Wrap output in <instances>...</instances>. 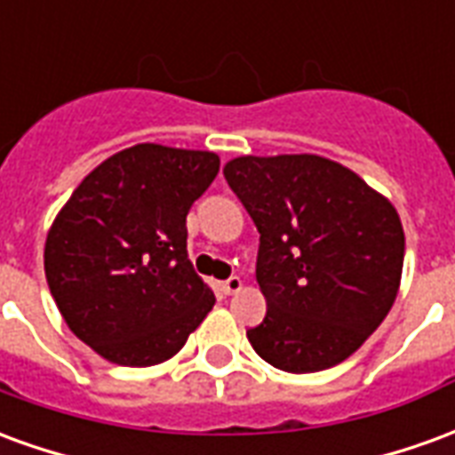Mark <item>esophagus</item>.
<instances>
[{
    "instance_id": "obj_1",
    "label": "esophagus",
    "mask_w": 455,
    "mask_h": 455,
    "mask_svg": "<svg viewBox=\"0 0 455 455\" xmlns=\"http://www.w3.org/2000/svg\"><path fill=\"white\" fill-rule=\"evenodd\" d=\"M241 285H243V283H241V277L231 275V277H227L224 283H221V292H224V295H234V292H238V290H241Z\"/></svg>"
}]
</instances>
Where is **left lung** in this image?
<instances>
[{
  "instance_id": "obj_1",
  "label": "left lung",
  "mask_w": 455,
  "mask_h": 455,
  "mask_svg": "<svg viewBox=\"0 0 455 455\" xmlns=\"http://www.w3.org/2000/svg\"><path fill=\"white\" fill-rule=\"evenodd\" d=\"M253 219L266 319L256 353L287 372L346 361L380 326L400 287L404 231L390 202L319 156H243L224 168Z\"/></svg>"
}]
</instances>
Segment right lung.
<instances>
[{"mask_svg":"<svg viewBox=\"0 0 455 455\" xmlns=\"http://www.w3.org/2000/svg\"><path fill=\"white\" fill-rule=\"evenodd\" d=\"M219 156L139 143L94 168L45 238V280L80 341L119 365L172 358L214 307L188 258V212Z\"/></svg>","mask_w":455,"mask_h":455,"instance_id":"obj_1","label":"right lung"}]
</instances>
